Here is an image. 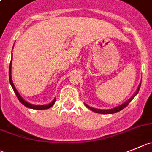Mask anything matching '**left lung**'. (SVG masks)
<instances>
[{"label":"left lung","instance_id":"8db88e82","mask_svg":"<svg viewBox=\"0 0 152 152\" xmlns=\"http://www.w3.org/2000/svg\"><path fill=\"white\" fill-rule=\"evenodd\" d=\"M140 86H141V83L140 84V86H139L138 88H137V91H136L135 94H134L133 97H130V99H129L128 100H127V102H125L124 103H123V104H121V106H117V107H115V108L114 109H112V110H98V109H94V108H91V107H90V106H88L87 104H86L85 103V105H86V106H87L88 108L90 109L91 110H92V111H94V113H100V114H113V113H118V112L121 111V110H122L123 109H124L126 107V106H127V105L129 104V103L131 102V100H133V99L134 98V97H136V95H137V94H138L139 91H140Z\"/></svg>","mask_w":152,"mask_h":152}]
</instances>
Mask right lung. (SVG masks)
<instances>
[{
    "label": "right lung",
    "mask_w": 152,
    "mask_h": 152,
    "mask_svg": "<svg viewBox=\"0 0 152 152\" xmlns=\"http://www.w3.org/2000/svg\"><path fill=\"white\" fill-rule=\"evenodd\" d=\"M11 66H12V61H10V69H9V79H10V85L11 86H12V89H13L14 92H15V95H16L17 98L18 99V100L21 102V103H22V104L24 105V106H25L26 107H28V108H30V109H33V110H47V109H49L50 107H52V106L54 105V103H55V100H56V98H55L53 100V101H52V103H50L49 104H47V105H41V106H37V105H34V104H31V103H28V102H26L25 100H23V98H22V97L20 96V94H18V92L17 91V90L15 89V86H14L13 83H12V76H11Z\"/></svg>",
    "instance_id": "1"
}]
</instances>
